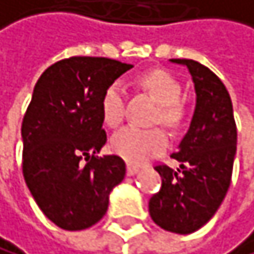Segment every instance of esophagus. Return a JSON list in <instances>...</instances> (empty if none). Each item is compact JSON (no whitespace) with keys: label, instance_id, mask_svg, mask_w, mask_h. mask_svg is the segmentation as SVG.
<instances>
[{"label":"esophagus","instance_id":"esophagus-1","mask_svg":"<svg viewBox=\"0 0 254 254\" xmlns=\"http://www.w3.org/2000/svg\"><path fill=\"white\" fill-rule=\"evenodd\" d=\"M138 171H139L138 166H135V164H127V174L128 175H135Z\"/></svg>","mask_w":254,"mask_h":254}]
</instances>
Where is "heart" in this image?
I'll use <instances>...</instances> for the list:
<instances>
[{
  "label": "heart",
  "instance_id": "heart-1",
  "mask_svg": "<svg viewBox=\"0 0 254 254\" xmlns=\"http://www.w3.org/2000/svg\"><path fill=\"white\" fill-rule=\"evenodd\" d=\"M139 85L160 102L155 115V123H163L177 128L185 119V107L180 102L182 85L172 74L155 69L142 74ZM126 93L123 85L113 82L108 85L101 99V115L108 127H118L124 119ZM112 150L126 161L141 164L161 153L168 147V135L161 127L139 128L135 126L124 127L112 138Z\"/></svg>",
  "mask_w": 254,
  "mask_h": 254
}]
</instances>
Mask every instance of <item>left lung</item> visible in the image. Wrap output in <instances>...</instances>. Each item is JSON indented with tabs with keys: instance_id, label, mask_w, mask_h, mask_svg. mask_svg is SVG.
<instances>
[{
	"instance_id": "1",
	"label": "left lung",
	"mask_w": 254,
	"mask_h": 254,
	"mask_svg": "<svg viewBox=\"0 0 254 254\" xmlns=\"http://www.w3.org/2000/svg\"><path fill=\"white\" fill-rule=\"evenodd\" d=\"M191 72L197 104L188 133L171 158L174 171L157 164L161 188L149 200L152 220L166 231L189 234L216 214L231 183L238 144L233 104L223 82L209 68L189 59H172Z\"/></svg>"
}]
</instances>
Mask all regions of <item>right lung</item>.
I'll return each mask as SVG.
<instances>
[{"label": "right lung", "instance_id": "1", "mask_svg": "<svg viewBox=\"0 0 254 254\" xmlns=\"http://www.w3.org/2000/svg\"><path fill=\"white\" fill-rule=\"evenodd\" d=\"M130 68L107 57H69L35 83L21 124L23 177L38 208L63 230L99 222L112 189L126 177L123 158L96 153L107 142L102 94Z\"/></svg>", "mask_w": 254, "mask_h": 254}]
</instances>
